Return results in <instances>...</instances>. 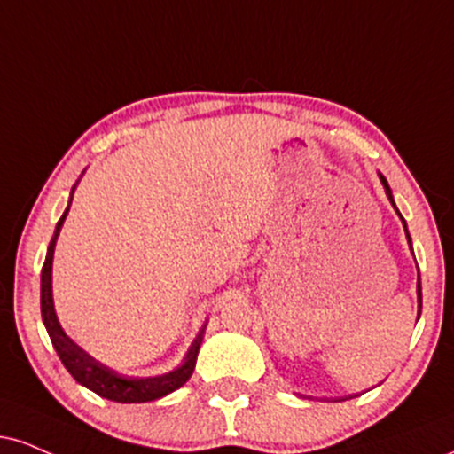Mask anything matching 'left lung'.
Segmentation results:
<instances>
[{"label":"left lung","mask_w":454,"mask_h":454,"mask_svg":"<svg viewBox=\"0 0 454 454\" xmlns=\"http://www.w3.org/2000/svg\"><path fill=\"white\" fill-rule=\"evenodd\" d=\"M379 177H380V184L385 185V192H387V196H389L391 205L395 207V203H393V194H391V188H389V184H387V179H385L383 175H380V173H379ZM395 211H397V207H395ZM397 215L402 217V213L397 211ZM402 223H403V231H406V222H403V217H402ZM406 237H408V243H411V234H408V231H406ZM411 249H412V247H411ZM417 296H419V315H420V304H423V302H420V277H419V281H417Z\"/></svg>","instance_id":"8db88e82"}]
</instances>
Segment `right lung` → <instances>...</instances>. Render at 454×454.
Listing matches in <instances>:
<instances>
[{"label": "right lung", "instance_id": "obj_1", "mask_svg": "<svg viewBox=\"0 0 454 454\" xmlns=\"http://www.w3.org/2000/svg\"><path fill=\"white\" fill-rule=\"evenodd\" d=\"M75 185L71 188V194H74ZM69 207L65 209L61 220L57 222V228H54L52 241L48 245L46 262L42 266V319L43 325H46L48 336H51L54 351H57L59 357L67 372L78 380L80 385H84L86 389L95 391L97 395L106 397V400L120 402V403H141V402H152L158 400V397H165L175 389H179L185 380L190 379L194 372L196 365V355H199L200 342H203L205 327L199 332L192 347L185 353L182 365L171 370V372L160 374V376H150V379H133V376H122L118 374L116 370L107 368L101 362H97L95 357H90L84 348L75 345L71 338L65 334L61 324H59L57 313H54V300H52V258H54V245H57L59 232H61L65 217H67Z\"/></svg>", "mask_w": 454, "mask_h": 454}]
</instances>
